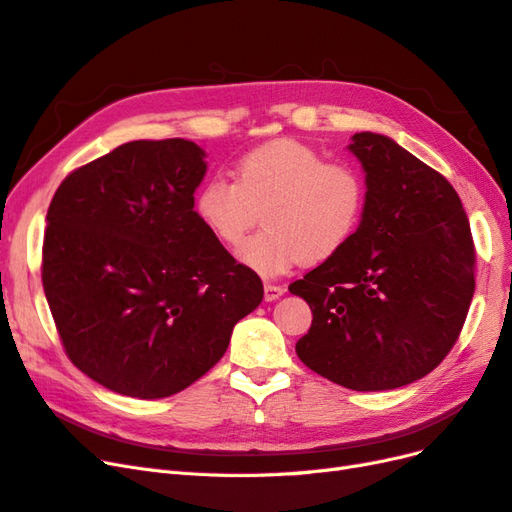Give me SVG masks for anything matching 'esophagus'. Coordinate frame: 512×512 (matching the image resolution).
Here are the masks:
<instances>
[{
  "label": "esophagus",
  "mask_w": 512,
  "mask_h": 512,
  "mask_svg": "<svg viewBox=\"0 0 512 512\" xmlns=\"http://www.w3.org/2000/svg\"><path fill=\"white\" fill-rule=\"evenodd\" d=\"M286 292V286L280 284H265V301H277Z\"/></svg>",
  "instance_id": "obj_1"
}]
</instances>
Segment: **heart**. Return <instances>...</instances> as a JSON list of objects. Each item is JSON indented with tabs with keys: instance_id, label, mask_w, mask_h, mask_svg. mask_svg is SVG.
Listing matches in <instances>:
<instances>
[{
	"instance_id": "b5f03b06",
	"label": "heart",
	"mask_w": 512,
	"mask_h": 512,
	"mask_svg": "<svg viewBox=\"0 0 512 512\" xmlns=\"http://www.w3.org/2000/svg\"><path fill=\"white\" fill-rule=\"evenodd\" d=\"M235 175L237 181L205 179L194 209L228 247L245 241L262 211L267 228L239 252L243 265L260 275H282L303 258L327 260L361 226L367 203L363 173L314 147L294 141L258 147L237 162Z\"/></svg>"
}]
</instances>
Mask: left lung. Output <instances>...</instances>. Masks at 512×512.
Wrapping results in <instances>:
<instances>
[{"label":"left lung","mask_w":512,"mask_h":512,"mask_svg":"<svg viewBox=\"0 0 512 512\" xmlns=\"http://www.w3.org/2000/svg\"><path fill=\"white\" fill-rule=\"evenodd\" d=\"M367 203L354 237L288 290L312 309L299 359L352 391L421 380L451 352L474 294V243L455 188L393 138L352 136Z\"/></svg>","instance_id":"1"}]
</instances>
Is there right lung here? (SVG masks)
Listing matches in <instances>:
<instances>
[{
	"mask_svg": "<svg viewBox=\"0 0 512 512\" xmlns=\"http://www.w3.org/2000/svg\"><path fill=\"white\" fill-rule=\"evenodd\" d=\"M207 153L192 141H132L57 188L42 286L68 359L104 389L160 399L218 363L262 282L194 211Z\"/></svg>",
	"mask_w": 512,
	"mask_h": 512,
	"instance_id": "add662e5",
	"label": "right lung"
}]
</instances>
